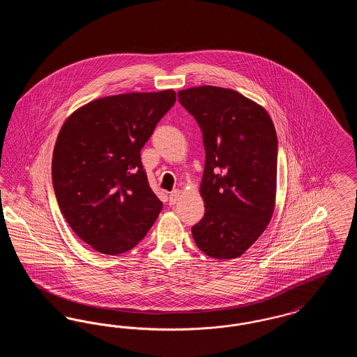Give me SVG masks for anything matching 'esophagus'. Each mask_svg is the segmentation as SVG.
<instances>
[{"label":"esophagus","mask_w":357,"mask_h":357,"mask_svg":"<svg viewBox=\"0 0 357 357\" xmlns=\"http://www.w3.org/2000/svg\"><path fill=\"white\" fill-rule=\"evenodd\" d=\"M179 197H181V191L179 190H174L172 192H170L169 195V199H170V204H175L179 201Z\"/></svg>","instance_id":"esophagus-1"}]
</instances>
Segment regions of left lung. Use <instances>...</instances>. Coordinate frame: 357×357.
<instances>
[{
	"instance_id": "8db88e82",
	"label": "left lung",
	"mask_w": 357,
	"mask_h": 357,
	"mask_svg": "<svg viewBox=\"0 0 357 357\" xmlns=\"http://www.w3.org/2000/svg\"><path fill=\"white\" fill-rule=\"evenodd\" d=\"M204 136L201 195L204 215L191 227L204 255L233 259L243 255L271 222L277 185L278 142L265 108L213 85L178 92Z\"/></svg>"
}]
</instances>
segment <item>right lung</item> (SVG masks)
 <instances>
[{
    "mask_svg": "<svg viewBox=\"0 0 357 357\" xmlns=\"http://www.w3.org/2000/svg\"><path fill=\"white\" fill-rule=\"evenodd\" d=\"M175 100L172 89L107 96L63 124L52 159L54 195L70 229L96 252H128L156 221L163 204L140 150Z\"/></svg>",
    "mask_w": 357,
    "mask_h": 357,
    "instance_id": "1",
    "label": "right lung"
}]
</instances>
